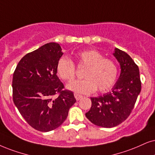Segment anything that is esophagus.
<instances>
[{"label":"esophagus","instance_id":"obj_1","mask_svg":"<svg viewBox=\"0 0 155 155\" xmlns=\"http://www.w3.org/2000/svg\"><path fill=\"white\" fill-rule=\"evenodd\" d=\"M74 97H75L77 101H79L80 99H81V98H82V96L80 95V94H74Z\"/></svg>","mask_w":155,"mask_h":155}]
</instances>
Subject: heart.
Instances as JSON below:
<instances>
[{
    "mask_svg": "<svg viewBox=\"0 0 155 155\" xmlns=\"http://www.w3.org/2000/svg\"><path fill=\"white\" fill-rule=\"evenodd\" d=\"M75 57L79 66L87 67L83 80H76L66 86L70 91L79 94H91L96 90L108 91L116 83L118 76L117 64L95 49H87L76 53ZM56 72L61 79L70 81L75 77L76 68L71 59L61 56L56 64Z\"/></svg>",
    "mask_w": 155,
    "mask_h": 155,
    "instance_id": "heart-1",
    "label": "heart"
}]
</instances>
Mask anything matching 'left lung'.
Masks as SVG:
<instances>
[{
	"label": "left lung",
	"instance_id": "1",
	"mask_svg": "<svg viewBox=\"0 0 155 155\" xmlns=\"http://www.w3.org/2000/svg\"><path fill=\"white\" fill-rule=\"evenodd\" d=\"M114 56L119 63L120 76L108 93L91 97V107L86 117L97 126L111 128L130 116L141 91L139 68L127 53L115 48Z\"/></svg>",
	"mask_w": 155,
	"mask_h": 155
}]
</instances>
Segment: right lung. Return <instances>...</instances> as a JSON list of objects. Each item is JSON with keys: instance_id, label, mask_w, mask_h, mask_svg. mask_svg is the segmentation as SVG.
Listing matches in <instances>:
<instances>
[{"instance_id": "1", "label": "right lung", "mask_w": 155, "mask_h": 155, "mask_svg": "<svg viewBox=\"0 0 155 155\" xmlns=\"http://www.w3.org/2000/svg\"><path fill=\"white\" fill-rule=\"evenodd\" d=\"M61 50L57 43L45 44L23 56L13 73V102L28 124L40 132L61 126L76 101L73 92L63 89L56 75Z\"/></svg>"}]
</instances>
